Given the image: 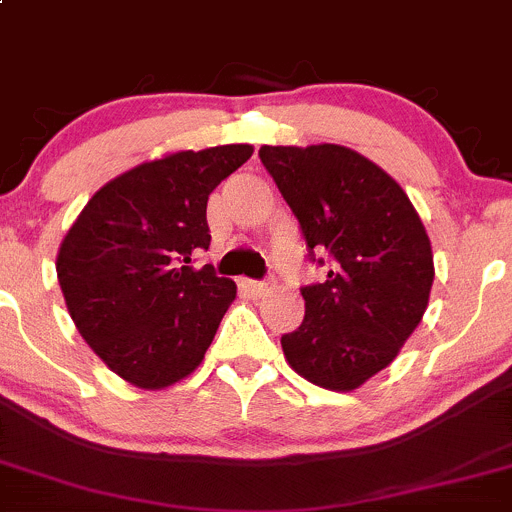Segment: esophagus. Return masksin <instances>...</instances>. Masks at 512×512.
<instances>
[{
  "label": "esophagus",
  "mask_w": 512,
  "mask_h": 512,
  "mask_svg": "<svg viewBox=\"0 0 512 512\" xmlns=\"http://www.w3.org/2000/svg\"><path fill=\"white\" fill-rule=\"evenodd\" d=\"M240 287H245L247 292L255 294V297H262V294H267L272 289L270 282H257V279H242Z\"/></svg>",
  "instance_id": "obj_1"
}]
</instances>
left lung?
I'll return each mask as SVG.
<instances>
[{"mask_svg": "<svg viewBox=\"0 0 512 512\" xmlns=\"http://www.w3.org/2000/svg\"><path fill=\"white\" fill-rule=\"evenodd\" d=\"M297 215L324 282L301 287L304 321L284 333L287 363L309 383L351 392L387 368L422 321L434 282L427 230L402 186L341 144L260 147Z\"/></svg>", "mask_w": 512, "mask_h": 512, "instance_id": "left-lung-1", "label": "left lung"}]
</instances>
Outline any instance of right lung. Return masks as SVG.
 <instances>
[{
  "label": "right lung",
  "mask_w": 512,
  "mask_h": 512,
  "mask_svg": "<svg viewBox=\"0 0 512 512\" xmlns=\"http://www.w3.org/2000/svg\"><path fill=\"white\" fill-rule=\"evenodd\" d=\"M250 157V144H223L144 161L107 181L63 238L68 314L129 385L179 383L213 343L238 287L191 260L211 245L208 196Z\"/></svg>",
  "instance_id": "1"
}]
</instances>
